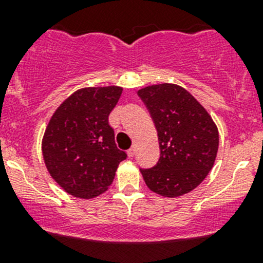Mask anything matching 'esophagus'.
<instances>
[{"label":"esophagus","instance_id":"obj_1","mask_svg":"<svg viewBox=\"0 0 263 263\" xmlns=\"http://www.w3.org/2000/svg\"><path fill=\"white\" fill-rule=\"evenodd\" d=\"M135 154H136V146H132L128 151H127V155H128L129 158L135 156Z\"/></svg>","mask_w":263,"mask_h":263}]
</instances>
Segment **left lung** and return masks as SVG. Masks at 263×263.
<instances>
[{"label":"left lung","mask_w":263,"mask_h":263,"mask_svg":"<svg viewBox=\"0 0 263 263\" xmlns=\"http://www.w3.org/2000/svg\"><path fill=\"white\" fill-rule=\"evenodd\" d=\"M158 131L160 158L140 169L153 192L179 197L195 190L213 169L219 131L208 110L185 89L159 84L137 91Z\"/></svg>","instance_id":"1"}]
</instances>
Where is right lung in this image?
<instances>
[{"instance_id": "right-lung-1", "label": "right lung", "mask_w": 263, "mask_h": 263, "mask_svg": "<svg viewBox=\"0 0 263 263\" xmlns=\"http://www.w3.org/2000/svg\"><path fill=\"white\" fill-rule=\"evenodd\" d=\"M122 87H84L67 98L50 118L43 159L50 177L70 195L94 198L108 190L127 154L117 147L108 117Z\"/></svg>"}]
</instances>
